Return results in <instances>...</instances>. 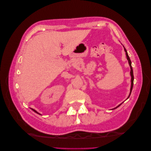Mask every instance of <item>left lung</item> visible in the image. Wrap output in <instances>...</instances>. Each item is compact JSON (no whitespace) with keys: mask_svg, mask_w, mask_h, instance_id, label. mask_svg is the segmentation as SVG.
I'll return each instance as SVG.
<instances>
[{"mask_svg":"<svg viewBox=\"0 0 151 151\" xmlns=\"http://www.w3.org/2000/svg\"><path fill=\"white\" fill-rule=\"evenodd\" d=\"M123 48H124V50H125V53H126V57H127V60H128V62H129V65H130V76H131V86H130V94H129V96H128V98H127V99L129 98V97H130V94H131V93H132V88H133V85H134V73H133V69H132V62H131V60H130V57H129V55H128V53H127V50L125 49V48L124 47V46H123ZM122 103L121 104H120L119 105H118V106H116V107H115V108H113V109H116V108H117L118 106H120V105L122 104Z\"/></svg>","mask_w":151,"mask_h":151,"instance_id":"obj_1","label":"left lung"}]
</instances>
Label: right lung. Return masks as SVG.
<instances>
[{
    "mask_svg": "<svg viewBox=\"0 0 151 151\" xmlns=\"http://www.w3.org/2000/svg\"><path fill=\"white\" fill-rule=\"evenodd\" d=\"M31 109H32V110H33V111H34L35 113H38V114H39V115H41V114L40 113H39L38 111H36V110H35V109H33V108H31Z\"/></svg>",
    "mask_w": 151,
    "mask_h": 151,
    "instance_id": "add662e5",
    "label": "right lung"
}]
</instances>
